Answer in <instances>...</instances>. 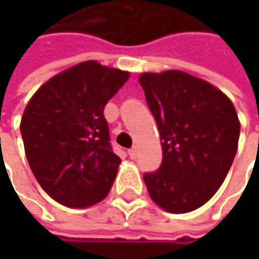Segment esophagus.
<instances>
[{"label": "esophagus", "mask_w": 259, "mask_h": 259, "mask_svg": "<svg viewBox=\"0 0 259 259\" xmlns=\"http://www.w3.org/2000/svg\"><path fill=\"white\" fill-rule=\"evenodd\" d=\"M127 153H129L130 159H135V157H136V148H135V147H133V148H130Z\"/></svg>", "instance_id": "34e87169"}]
</instances>
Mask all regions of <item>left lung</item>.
I'll list each match as a JSON object with an SVG mask.
<instances>
[{"instance_id": "1", "label": "left lung", "mask_w": 259, "mask_h": 259, "mask_svg": "<svg viewBox=\"0 0 259 259\" xmlns=\"http://www.w3.org/2000/svg\"><path fill=\"white\" fill-rule=\"evenodd\" d=\"M157 123L162 163L145 172L151 199L169 213L204 205L233 165L240 123L231 100L211 83L180 70L139 76Z\"/></svg>"}]
</instances>
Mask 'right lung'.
<instances>
[{"instance_id":"obj_1","label":"right lung","mask_w":259,"mask_h":259,"mask_svg":"<svg viewBox=\"0 0 259 259\" xmlns=\"http://www.w3.org/2000/svg\"><path fill=\"white\" fill-rule=\"evenodd\" d=\"M129 73L85 61L49 79L26 105L21 135L29 168L57 202L83 208L100 202L115 180L103 109Z\"/></svg>"}]
</instances>
